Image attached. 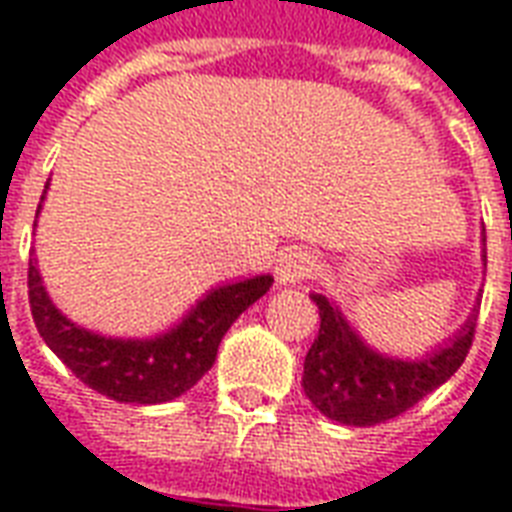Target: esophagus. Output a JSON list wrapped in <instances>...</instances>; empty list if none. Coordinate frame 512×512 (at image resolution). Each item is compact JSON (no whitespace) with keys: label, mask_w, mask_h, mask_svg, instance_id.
I'll list each match as a JSON object with an SVG mask.
<instances>
[{"label":"esophagus","mask_w":512,"mask_h":512,"mask_svg":"<svg viewBox=\"0 0 512 512\" xmlns=\"http://www.w3.org/2000/svg\"><path fill=\"white\" fill-rule=\"evenodd\" d=\"M313 271H316V257L308 249H289L276 263V279L281 284H297L313 276Z\"/></svg>","instance_id":"34e87169"}]
</instances>
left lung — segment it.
<instances>
[{
    "label": "left lung",
    "instance_id": "obj_1",
    "mask_svg": "<svg viewBox=\"0 0 512 512\" xmlns=\"http://www.w3.org/2000/svg\"><path fill=\"white\" fill-rule=\"evenodd\" d=\"M313 303L319 305L321 327L305 356V396L329 420L356 428L393 420L444 385L462 366L476 335L473 313L446 348L422 361H398L366 348L327 297L313 295Z\"/></svg>",
    "mask_w": 512,
    "mask_h": 512
}]
</instances>
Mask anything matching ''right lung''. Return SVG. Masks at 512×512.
Returning a JSON list of instances; mask_svg holds the SVG:
<instances>
[{
  "mask_svg": "<svg viewBox=\"0 0 512 512\" xmlns=\"http://www.w3.org/2000/svg\"><path fill=\"white\" fill-rule=\"evenodd\" d=\"M271 284V276H255L215 289L180 327L156 340H111L74 327L55 311L34 260H28V303L42 340L87 388L124 404H164L191 390L212 369L217 345L233 321Z\"/></svg>",
  "mask_w": 512,
  "mask_h": 512,
  "instance_id": "obj_1",
  "label": "right lung"
}]
</instances>
